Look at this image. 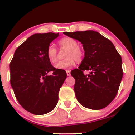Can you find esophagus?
I'll return each mask as SVG.
<instances>
[{"label": "esophagus", "mask_w": 135, "mask_h": 135, "mask_svg": "<svg viewBox=\"0 0 135 135\" xmlns=\"http://www.w3.org/2000/svg\"><path fill=\"white\" fill-rule=\"evenodd\" d=\"M66 75H67V76H70V70H66Z\"/></svg>", "instance_id": "obj_1"}]
</instances>
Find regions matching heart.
I'll use <instances>...</instances> for the list:
<instances>
[{
  "instance_id": "b5f03b06",
  "label": "heart",
  "mask_w": 135,
  "mask_h": 135,
  "mask_svg": "<svg viewBox=\"0 0 135 135\" xmlns=\"http://www.w3.org/2000/svg\"><path fill=\"white\" fill-rule=\"evenodd\" d=\"M61 49H66L65 52V59L58 62L55 65L57 69L64 70L73 66L75 62H79L82 61L84 56L83 49L78 46V42L75 39L70 37H65L58 42ZM46 56L49 61L55 63L57 57V50L54 45L50 44L46 50Z\"/></svg>"
}]
</instances>
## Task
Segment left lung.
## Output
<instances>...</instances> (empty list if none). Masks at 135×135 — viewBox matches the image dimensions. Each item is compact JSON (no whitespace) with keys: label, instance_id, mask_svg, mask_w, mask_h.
<instances>
[{"label":"left lung","instance_id":"1","mask_svg":"<svg viewBox=\"0 0 135 135\" xmlns=\"http://www.w3.org/2000/svg\"><path fill=\"white\" fill-rule=\"evenodd\" d=\"M63 34L81 42L85 51L78 69L71 71L78 101L89 109L105 108L116 96L123 77L120 55L112 42L96 31ZM84 70L90 73L85 75Z\"/></svg>","mask_w":135,"mask_h":135}]
</instances>
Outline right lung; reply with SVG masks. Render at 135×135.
Wrapping results in <instances>:
<instances>
[{"mask_svg": "<svg viewBox=\"0 0 135 135\" xmlns=\"http://www.w3.org/2000/svg\"><path fill=\"white\" fill-rule=\"evenodd\" d=\"M59 33L35 34L21 44L9 65L10 84L16 97L27 111L42 115L53 110L66 78L65 70L56 69L46 56V50ZM52 71V75H47Z\"/></svg>", "mask_w": 135, "mask_h": 135, "instance_id": "obj_1", "label": "right lung"}]
</instances>
